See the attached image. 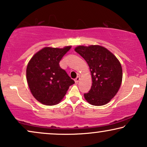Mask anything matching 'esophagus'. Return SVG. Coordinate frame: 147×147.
I'll list each match as a JSON object with an SVG mask.
<instances>
[{"instance_id": "obj_1", "label": "esophagus", "mask_w": 147, "mask_h": 147, "mask_svg": "<svg viewBox=\"0 0 147 147\" xmlns=\"http://www.w3.org/2000/svg\"><path fill=\"white\" fill-rule=\"evenodd\" d=\"M80 80V78L79 76H78V77L76 78V79H75V82H76V84H77V83L79 82Z\"/></svg>"}]
</instances>
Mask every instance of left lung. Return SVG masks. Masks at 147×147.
Returning a JSON list of instances; mask_svg holds the SVG:
<instances>
[{"mask_svg":"<svg viewBox=\"0 0 147 147\" xmlns=\"http://www.w3.org/2000/svg\"><path fill=\"white\" fill-rule=\"evenodd\" d=\"M76 52L88 65L92 77V86L84 94L92 105L107 104L117 94L122 82V67L117 58L100 45L78 46Z\"/></svg>","mask_w":147,"mask_h":147,"instance_id":"8db88e82","label":"left lung"}]
</instances>
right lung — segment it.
<instances>
[{
	"mask_svg": "<svg viewBox=\"0 0 147 147\" xmlns=\"http://www.w3.org/2000/svg\"><path fill=\"white\" fill-rule=\"evenodd\" d=\"M71 47H45L28 62L26 69L28 86L34 98L42 104L59 103L70 86L75 83L59 65L61 59Z\"/></svg>",
	"mask_w": 147,
	"mask_h": 147,
	"instance_id": "right-lung-1",
	"label": "right lung"
}]
</instances>
